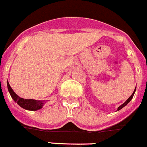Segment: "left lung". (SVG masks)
I'll return each mask as SVG.
<instances>
[{
    "label": "left lung",
    "mask_w": 147,
    "mask_h": 147,
    "mask_svg": "<svg viewBox=\"0 0 147 147\" xmlns=\"http://www.w3.org/2000/svg\"><path fill=\"white\" fill-rule=\"evenodd\" d=\"M135 91H136V87H135V90H134V92L132 93V94H131V96H130L129 97V98H128L127 100H126V101H125V102H124L122 104V105H120V106H119L118 108H117V111H119V110H120V109H123V107H125V106H126V105H127V104L129 103V102L130 101H131V99L133 98V96H134V94H135Z\"/></svg>",
    "instance_id": "obj_1"
}]
</instances>
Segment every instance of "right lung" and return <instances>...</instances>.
<instances>
[{"label":"right lung","mask_w":147,"mask_h":147,"mask_svg":"<svg viewBox=\"0 0 147 147\" xmlns=\"http://www.w3.org/2000/svg\"><path fill=\"white\" fill-rule=\"evenodd\" d=\"M7 88L8 91L11 95V97L13 99V100L18 106H21L26 110L29 111H37L38 109H41L43 107L45 102H46L44 100H32V99H24L20 97L16 94L15 91L10 87V85L7 81Z\"/></svg>","instance_id":"right-lung-1"}]
</instances>
